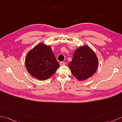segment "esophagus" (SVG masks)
<instances>
[{
	"label": "esophagus",
	"mask_w": 122,
	"mask_h": 122,
	"mask_svg": "<svg viewBox=\"0 0 122 122\" xmlns=\"http://www.w3.org/2000/svg\"><path fill=\"white\" fill-rule=\"evenodd\" d=\"M65 65V63L64 61H61L60 62V65L61 66H63V65Z\"/></svg>",
	"instance_id": "obj_1"
}]
</instances>
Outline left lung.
Instances as JSON below:
<instances>
[{
	"label": "left lung",
	"mask_w": 122,
	"mask_h": 122,
	"mask_svg": "<svg viewBox=\"0 0 122 122\" xmlns=\"http://www.w3.org/2000/svg\"><path fill=\"white\" fill-rule=\"evenodd\" d=\"M98 59L95 52L87 45L76 50L69 68L73 76L79 81L90 78L96 72Z\"/></svg>",
	"instance_id": "8db88e82"
}]
</instances>
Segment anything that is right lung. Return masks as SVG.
I'll use <instances>...</instances> for the list:
<instances>
[{"instance_id": "obj_1", "label": "right lung", "mask_w": 122, "mask_h": 122, "mask_svg": "<svg viewBox=\"0 0 122 122\" xmlns=\"http://www.w3.org/2000/svg\"><path fill=\"white\" fill-rule=\"evenodd\" d=\"M25 66L30 75L39 80L51 77L59 67L51 47L39 43L29 51L25 57Z\"/></svg>"}]
</instances>
